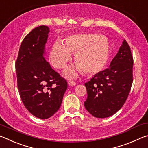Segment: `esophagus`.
I'll use <instances>...</instances> for the list:
<instances>
[{
    "instance_id": "34e87169",
    "label": "esophagus",
    "mask_w": 148,
    "mask_h": 148,
    "mask_svg": "<svg viewBox=\"0 0 148 148\" xmlns=\"http://www.w3.org/2000/svg\"><path fill=\"white\" fill-rule=\"evenodd\" d=\"M68 84L69 85V86H75V85L76 84V82H75L74 81H73V80H69V81H68Z\"/></svg>"
}]
</instances>
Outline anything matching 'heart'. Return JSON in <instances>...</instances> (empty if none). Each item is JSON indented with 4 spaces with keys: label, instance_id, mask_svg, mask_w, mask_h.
Returning <instances> with one entry per match:
<instances>
[{
    "label": "heart",
    "instance_id": "1",
    "mask_svg": "<svg viewBox=\"0 0 148 148\" xmlns=\"http://www.w3.org/2000/svg\"><path fill=\"white\" fill-rule=\"evenodd\" d=\"M75 54V68L69 67L66 75L73 76L75 71L85 74H94L101 71L107 62L109 53L107 39L97 34H76L67 36L63 43L57 41L52 47L50 60L57 69L66 67Z\"/></svg>",
    "mask_w": 148,
    "mask_h": 148
}]
</instances>
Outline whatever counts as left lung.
I'll list each match as a JSON object with an SVG mask.
<instances>
[{
    "instance_id": "8db88e82",
    "label": "left lung",
    "mask_w": 148,
    "mask_h": 148,
    "mask_svg": "<svg viewBox=\"0 0 148 148\" xmlns=\"http://www.w3.org/2000/svg\"><path fill=\"white\" fill-rule=\"evenodd\" d=\"M133 67L131 48L124 40L109 67L84 84L88 94L84 107L92 116L108 118L123 107L133 84Z\"/></svg>"
}]
</instances>
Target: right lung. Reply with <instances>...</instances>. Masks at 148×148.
Masks as SVG:
<instances>
[{
	"mask_svg": "<svg viewBox=\"0 0 148 148\" xmlns=\"http://www.w3.org/2000/svg\"><path fill=\"white\" fill-rule=\"evenodd\" d=\"M49 28L40 26L23 39L15 62L17 87L26 108L36 118L47 119L60 107L66 80L44 57Z\"/></svg>",
	"mask_w": 148,
	"mask_h": 148,
	"instance_id": "obj_1",
	"label": "right lung"
}]
</instances>
